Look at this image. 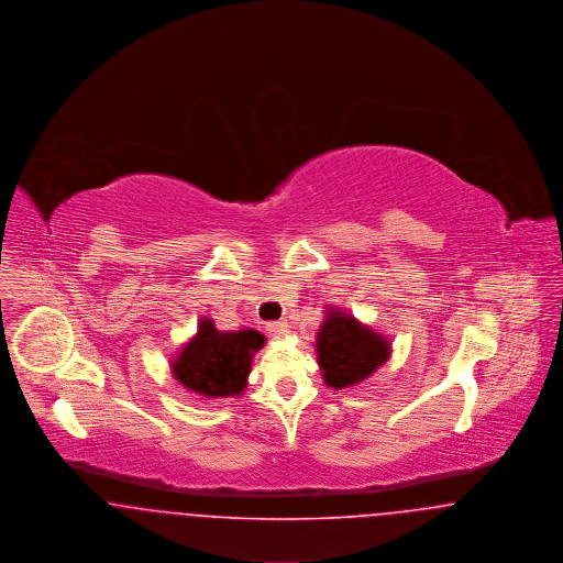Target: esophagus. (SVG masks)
<instances>
[{
  "label": "esophagus",
  "mask_w": 563,
  "mask_h": 563,
  "mask_svg": "<svg viewBox=\"0 0 563 563\" xmlns=\"http://www.w3.org/2000/svg\"><path fill=\"white\" fill-rule=\"evenodd\" d=\"M268 331L272 335H287L291 331V327L287 321H272L268 322Z\"/></svg>",
  "instance_id": "34e87169"
}]
</instances>
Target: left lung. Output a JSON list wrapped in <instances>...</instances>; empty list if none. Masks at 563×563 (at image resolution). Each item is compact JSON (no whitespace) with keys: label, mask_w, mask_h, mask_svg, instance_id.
<instances>
[{"label":"left lung","mask_w":563,"mask_h":563,"mask_svg":"<svg viewBox=\"0 0 563 563\" xmlns=\"http://www.w3.org/2000/svg\"><path fill=\"white\" fill-rule=\"evenodd\" d=\"M317 356L324 384L342 390L375 374L390 358V342L346 312L329 308L317 335Z\"/></svg>","instance_id":"1"}]
</instances>
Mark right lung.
<instances>
[{
  "label": "right lung",
  "instance_id": "obj_1",
  "mask_svg": "<svg viewBox=\"0 0 563 563\" xmlns=\"http://www.w3.org/2000/svg\"><path fill=\"white\" fill-rule=\"evenodd\" d=\"M264 344L266 338L255 329L219 331L211 319H202L170 369L181 386L200 397H239L251 374L253 354Z\"/></svg>",
  "mask_w": 563,
  "mask_h": 563
}]
</instances>
